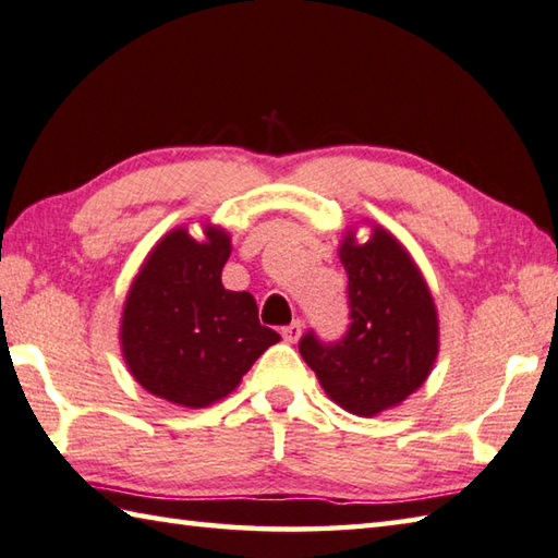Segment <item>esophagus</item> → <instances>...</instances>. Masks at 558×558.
Returning <instances> with one entry per match:
<instances>
[{
	"instance_id": "1",
	"label": "esophagus",
	"mask_w": 558,
	"mask_h": 558,
	"mask_svg": "<svg viewBox=\"0 0 558 558\" xmlns=\"http://www.w3.org/2000/svg\"><path fill=\"white\" fill-rule=\"evenodd\" d=\"M301 332H303V325H301L299 320H295V323H291L289 327H283V329H281V337H283V342L295 344V342H299Z\"/></svg>"
}]
</instances>
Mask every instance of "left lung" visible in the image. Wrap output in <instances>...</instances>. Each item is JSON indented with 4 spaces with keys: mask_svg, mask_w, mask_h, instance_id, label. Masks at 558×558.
<instances>
[{
    "mask_svg": "<svg viewBox=\"0 0 558 558\" xmlns=\"http://www.w3.org/2000/svg\"><path fill=\"white\" fill-rule=\"evenodd\" d=\"M349 277L351 325L337 344L301 339V356L332 402L356 416L400 407L434 371L438 311L422 269L383 226L366 243L349 229L339 243Z\"/></svg>",
    "mask_w": 558,
    "mask_h": 558,
    "instance_id": "1",
    "label": "left lung"
}]
</instances>
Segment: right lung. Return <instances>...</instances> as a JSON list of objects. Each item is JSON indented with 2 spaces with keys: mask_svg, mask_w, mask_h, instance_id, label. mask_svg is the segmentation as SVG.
I'll return each instance as SVG.
<instances>
[{
  "mask_svg": "<svg viewBox=\"0 0 558 558\" xmlns=\"http://www.w3.org/2000/svg\"><path fill=\"white\" fill-rule=\"evenodd\" d=\"M231 235L204 226L168 231L146 255L122 305L120 349L132 378L161 400L202 409L229 397L250 366L279 342L259 325L247 291H229L221 269Z\"/></svg>",
  "mask_w": 558,
  "mask_h": 558,
  "instance_id": "1",
  "label": "right lung"
}]
</instances>
